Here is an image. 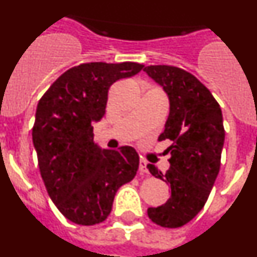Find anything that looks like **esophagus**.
Wrapping results in <instances>:
<instances>
[{"mask_svg":"<svg viewBox=\"0 0 257 257\" xmlns=\"http://www.w3.org/2000/svg\"><path fill=\"white\" fill-rule=\"evenodd\" d=\"M139 171H140V174H148V169H147V162H145L144 160H140Z\"/></svg>","mask_w":257,"mask_h":257,"instance_id":"obj_1","label":"esophagus"}]
</instances>
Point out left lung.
Masks as SVG:
<instances>
[{"instance_id": "1", "label": "left lung", "mask_w": 257, "mask_h": 257, "mask_svg": "<svg viewBox=\"0 0 257 257\" xmlns=\"http://www.w3.org/2000/svg\"><path fill=\"white\" fill-rule=\"evenodd\" d=\"M144 72L169 96L170 114L158 140L172 143L166 174L154 165L147 166L171 188L167 202L149 207L148 216L163 228H179L203 208L219 174L225 140L221 108L210 90L187 70L149 65Z\"/></svg>"}]
</instances>
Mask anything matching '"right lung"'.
Listing matches in <instances>:
<instances>
[{
    "label": "right lung",
    "instance_id": "1",
    "mask_svg": "<svg viewBox=\"0 0 257 257\" xmlns=\"http://www.w3.org/2000/svg\"><path fill=\"white\" fill-rule=\"evenodd\" d=\"M143 68L131 61L79 64L61 74L38 101L32 139L41 176L51 201L74 224L104 221L117 190L139 169L133 147L110 151L95 144L92 123L105 114L109 87Z\"/></svg>",
    "mask_w": 257,
    "mask_h": 257
}]
</instances>
